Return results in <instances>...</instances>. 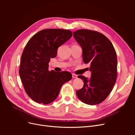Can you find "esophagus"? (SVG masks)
Here are the masks:
<instances>
[{
    "label": "esophagus",
    "mask_w": 135,
    "mask_h": 135,
    "mask_svg": "<svg viewBox=\"0 0 135 135\" xmlns=\"http://www.w3.org/2000/svg\"><path fill=\"white\" fill-rule=\"evenodd\" d=\"M72 78H77V75L75 74H72Z\"/></svg>",
    "instance_id": "esophagus-1"
}]
</instances>
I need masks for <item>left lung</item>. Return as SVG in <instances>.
Listing matches in <instances>:
<instances>
[{
    "label": "left lung",
    "instance_id": "1",
    "mask_svg": "<svg viewBox=\"0 0 135 135\" xmlns=\"http://www.w3.org/2000/svg\"><path fill=\"white\" fill-rule=\"evenodd\" d=\"M73 37L83 50L85 63H89L91 78L83 75L84 86L76 94L84 103L95 105L107 97L116 82L117 57L111 41L102 33L88 30H78Z\"/></svg>",
    "mask_w": 135,
    "mask_h": 135
}]
</instances>
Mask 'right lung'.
<instances>
[{"label":"right lung","mask_w":135,"mask_h":135,"mask_svg":"<svg viewBox=\"0 0 135 135\" xmlns=\"http://www.w3.org/2000/svg\"><path fill=\"white\" fill-rule=\"evenodd\" d=\"M72 37L69 30L46 29L28 41L21 56L19 74L26 93L35 102L50 103L57 97L62 85L72 79L70 72L57 73L48 69L58 48Z\"/></svg>","instance_id":"right-lung-1"}]
</instances>
